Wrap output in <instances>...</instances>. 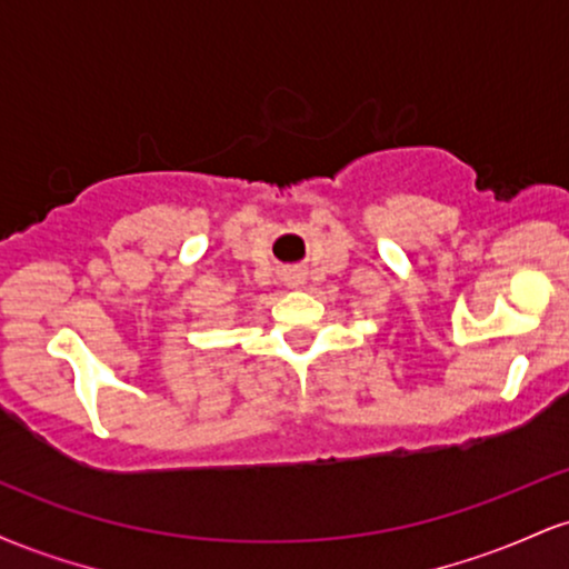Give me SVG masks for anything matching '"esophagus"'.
<instances>
[{
    "label": "esophagus",
    "instance_id": "esophagus-1",
    "mask_svg": "<svg viewBox=\"0 0 569 569\" xmlns=\"http://www.w3.org/2000/svg\"><path fill=\"white\" fill-rule=\"evenodd\" d=\"M283 280H286V286H289V289H299V286L305 283V278H302V272L299 270H289L283 276Z\"/></svg>",
    "mask_w": 569,
    "mask_h": 569
}]
</instances>
